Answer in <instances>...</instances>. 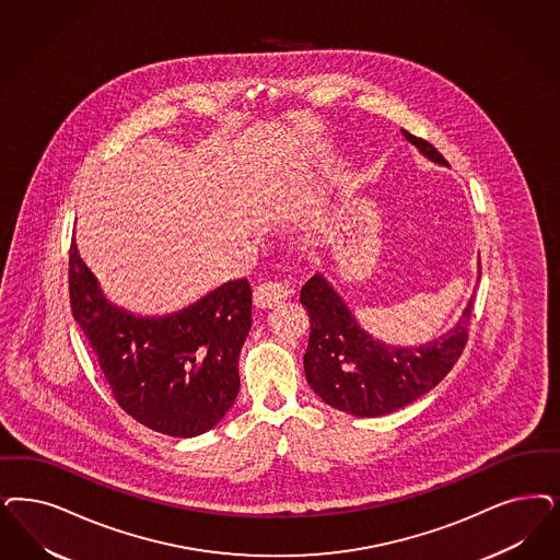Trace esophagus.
<instances>
[{"label":"esophagus","mask_w":560,"mask_h":560,"mask_svg":"<svg viewBox=\"0 0 560 560\" xmlns=\"http://www.w3.org/2000/svg\"><path fill=\"white\" fill-rule=\"evenodd\" d=\"M291 290L279 281H265L254 290L256 308H272L290 298Z\"/></svg>","instance_id":"obj_1"}]
</instances>
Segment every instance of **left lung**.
Returning <instances> with one entry per match:
<instances>
[{"mask_svg":"<svg viewBox=\"0 0 560 560\" xmlns=\"http://www.w3.org/2000/svg\"><path fill=\"white\" fill-rule=\"evenodd\" d=\"M407 140L430 159L446 165L430 142L401 130ZM480 281V258H478ZM308 310L310 339L304 372L312 390L339 411L376 418L409 406L443 381L467 343L474 295L455 327L422 346H390L360 327L343 298L323 272L310 277L300 291Z\"/></svg>","mask_w":560,"mask_h":560,"instance_id":"8db88e82","label":"left lung"}]
</instances>
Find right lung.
<instances>
[{"label": "right lung", "mask_w": 560, "mask_h": 560, "mask_svg": "<svg viewBox=\"0 0 560 560\" xmlns=\"http://www.w3.org/2000/svg\"><path fill=\"white\" fill-rule=\"evenodd\" d=\"M70 306L119 407L154 432L190 439L223 420L240 390V351L252 327L248 279L165 316L116 306L70 246Z\"/></svg>", "instance_id": "right-lung-1"}]
</instances>
